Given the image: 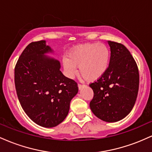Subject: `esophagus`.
Here are the masks:
<instances>
[{"instance_id":"obj_1","label":"esophagus","mask_w":152,"mask_h":152,"mask_svg":"<svg viewBox=\"0 0 152 152\" xmlns=\"http://www.w3.org/2000/svg\"><path fill=\"white\" fill-rule=\"evenodd\" d=\"M85 86V85H83V84H78V89L79 90H81L82 88H83V87H84Z\"/></svg>"}]
</instances>
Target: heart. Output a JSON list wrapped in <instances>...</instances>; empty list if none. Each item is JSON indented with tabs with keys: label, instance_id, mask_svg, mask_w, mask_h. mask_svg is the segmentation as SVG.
Listing matches in <instances>:
<instances>
[{
	"label": "heart",
	"instance_id": "heart-1",
	"mask_svg": "<svg viewBox=\"0 0 152 152\" xmlns=\"http://www.w3.org/2000/svg\"><path fill=\"white\" fill-rule=\"evenodd\" d=\"M111 51L104 43H84L74 47L68 56L62 59L63 67L66 76L73 78L77 73L86 81L93 82L102 78L109 69Z\"/></svg>",
	"mask_w": 152,
	"mask_h": 152
}]
</instances>
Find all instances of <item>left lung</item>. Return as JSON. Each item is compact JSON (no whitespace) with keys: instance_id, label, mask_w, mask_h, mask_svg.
Returning a JSON list of instances; mask_svg holds the SVG:
<instances>
[{"instance_id":"left-lung-1","label":"left lung","mask_w":152,"mask_h":152,"mask_svg":"<svg viewBox=\"0 0 152 152\" xmlns=\"http://www.w3.org/2000/svg\"><path fill=\"white\" fill-rule=\"evenodd\" d=\"M111 50L109 69L90 84L94 98L90 108L96 117L116 122L131 112L137 100L139 75L135 61L123 44L108 41Z\"/></svg>"}]
</instances>
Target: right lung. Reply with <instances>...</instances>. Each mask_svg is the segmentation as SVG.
<instances>
[{"label": "right lung", "mask_w": 152, "mask_h": 152, "mask_svg": "<svg viewBox=\"0 0 152 152\" xmlns=\"http://www.w3.org/2000/svg\"><path fill=\"white\" fill-rule=\"evenodd\" d=\"M46 41L28 45L15 68V86L23 109L36 124L56 126L65 119L78 93L77 83L60 71V62L47 54Z\"/></svg>", "instance_id": "1"}]
</instances>
